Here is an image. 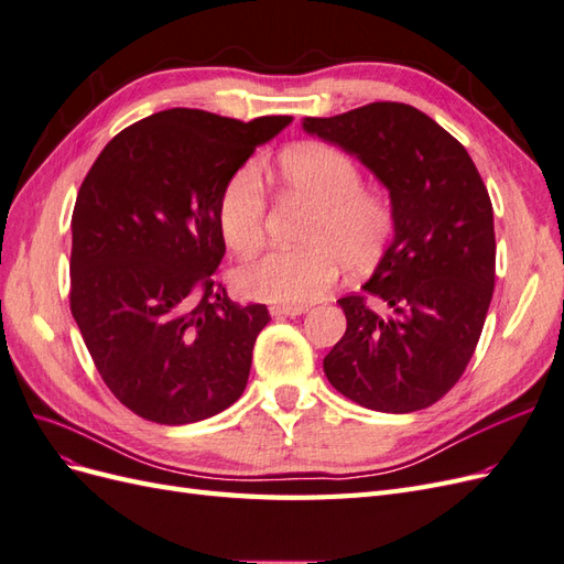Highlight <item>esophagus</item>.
<instances>
[{"label":"esophagus","mask_w":564,"mask_h":564,"mask_svg":"<svg viewBox=\"0 0 564 564\" xmlns=\"http://www.w3.org/2000/svg\"><path fill=\"white\" fill-rule=\"evenodd\" d=\"M308 311V305H270L272 317H299Z\"/></svg>","instance_id":"obj_1"}]
</instances>
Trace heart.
<instances>
[{
	"mask_svg": "<svg viewBox=\"0 0 564 564\" xmlns=\"http://www.w3.org/2000/svg\"><path fill=\"white\" fill-rule=\"evenodd\" d=\"M282 191L305 199L315 216L305 230V249L270 251L235 272L237 292L251 301L303 305L332 292L340 272H369L379 265L395 230V212L386 195L362 187V172L346 152L324 143H301L278 162ZM265 187L256 164L226 181L218 197L220 237L237 256H251L265 240Z\"/></svg>",
	"mask_w": 564,
	"mask_h": 564,
	"instance_id": "heart-1",
	"label": "heart"
}]
</instances>
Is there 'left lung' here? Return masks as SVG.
<instances>
[{"mask_svg": "<svg viewBox=\"0 0 564 564\" xmlns=\"http://www.w3.org/2000/svg\"><path fill=\"white\" fill-rule=\"evenodd\" d=\"M303 131L344 148L390 195L395 230L360 294L338 299L348 329L324 357L329 383L373 412L431 406L466 371L494 294V212L452 133L404 104L305 117ZM371 300L389 305L386 316Z\"/></svg>", "mask_w": 564, "mask_h": 564, "instance_id": "left-lung-1", "label": "left lung"}]
</instances>
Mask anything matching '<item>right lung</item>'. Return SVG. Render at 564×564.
<instances>
[{
    "instance_id": "add662e5",
    "label": "right lung",
    "mask_w": 564,
    "mask_h": 564,
    "mask_svg": "<svg viewBox=\"0 0 564 564\" xmlns=\"http://www.w3.org/2000/svg\"><path fill=\"white\" fill-rule=\"evenodd\" d=\"M286 124L162 110L119 131L84 178L70 311L100 379L133 414L195 423L245 392L270 315L214 282L226 253L216 209L226 181Z\"/></svg>"
}]
</instances>
